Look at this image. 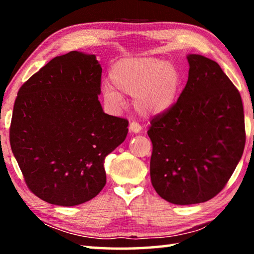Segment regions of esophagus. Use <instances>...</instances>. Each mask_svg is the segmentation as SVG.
<instances>
[{
    "mask_svg": "<svg viewBox=\"0 0 254 254\" xmlns=\"http://www.w3.org/2000/svg\"><path fill=\"white\" fill-rule=\"evenodd\" d=\"M128 130L132 133H139L141 131V126L136 122H131L128 124Z\"/></svg>",
    "mask_w": 254,
    "mask_h": 254,
    "instance_id": "esophagus-1",
    "label": "esophagus"
}]
</instances>
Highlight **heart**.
Listing matches in <instances>:
<instances>
[{
  "label": "heart",
  "mask_w": 254,
  "mask_h": 254,
  "mask_svg": "<svg viewBox=\"0 0 254 254\" xmlns=\"http://www.w3.org/2000/svg\"><path fill=\"white\" fill-rule=\"evenodd\" d=\"M111 83L120 92L133 96V106L145 118L169 111L177 100L182 77L177 67L154 57L119 60L110 71ZM117 89L105 85L103 95L110 105L118 106L122 96Z\"/></svg>",
  "instance_id": "1"
}]
</instances>
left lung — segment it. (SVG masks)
I'll return each instance as SVG.
<instances>
[{"instance_id":"left-lung-1","label":"left lung","mask_w":254,"mask_h":254,"mask_svg":"<svg viewBox=\"0 0 254 254\" xmlns=\"http://www.w3.org/2000/svg\"><path fill=\"white\" fill-rule=\"evenodd\" d=\"M188 80L177 103L152 119L150 177L158 195L176 205L207 201L220 192L243 154L241 95L220 65L188 55Z\"/></svg>"}]
</instances>
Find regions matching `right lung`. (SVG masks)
Instances as JSON below:
<instances>
[{
    "label": "right lung",
    "instance_id": "right-lung-1",
    "mask_svg": "<svg viewBox=\"0 0 254 254\" xmlns=\"http://www.w3.org/2000/svg\"><path fill=\"white\" fill-rule=\"evenodd\" d=\"M95 55L58 56L21 86L10 127L25 183L47 203L75 206L106 184L104 160L127 134V120L104 113Z\"/></svg>",
    "mask_w": 254,
    "mask_h": 254
}]
</instances>
